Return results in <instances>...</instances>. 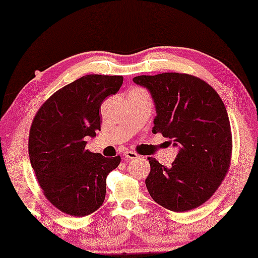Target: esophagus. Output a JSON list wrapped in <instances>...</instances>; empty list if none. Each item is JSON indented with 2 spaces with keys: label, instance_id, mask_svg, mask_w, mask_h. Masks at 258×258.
<instances>
[{
  "label": "esophagus",
  "instance_id": "1",
  "mask_svg": "<svg viewBox=\"0 0 258 258\" xmlns=\"http://www.w3.org/2000/svg\"><path fill=\"white\" fill-rule=\"evenodd\" d=\"M122 157H124V159H127V160H130V159H137L139 155H138L136 152L126 151V152H124V154H122Z\"/></svg>",
  "mask_w": 258,
  "mask_h": 258
}]
</instances>
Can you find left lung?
Here are the masks:
<instances>
[{"label":"left lung","mask_w":258,"mask_h":258,"mask_svg":"<svg viewBox=\"0 0 258 258\" xmlns=\"http://www.w3.org/2000/svg\"><path fill=\"white\" fill-rule=\"evenodd\" d=\"M133 82L147 89L154 101L153 133L168 138L179 150L169 168L148 158V193L172 212L197 208L215 193L229 168L233 144L222 99L190 75L165 72L138 76Z\"/></svg>","instance_id":"left-lung-1"}]
</instances>
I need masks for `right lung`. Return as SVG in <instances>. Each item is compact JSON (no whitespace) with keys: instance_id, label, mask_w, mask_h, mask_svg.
Segmentation results:
<instances>
[{"instance_id":"right-lung-1","label":"right lung","mask_w":258,"mask_h":258,"mask_svg":"<svg viewBox=\"0 0 258 258\" xmlns=\"http://www.w3.org/2000/svg\"><path fill=\"white\" fill-rule=\"evenodd\" d=\"M122 81V76H83L53 93L32 121L31 167L45 198L69 215L96 212L105 200L106 176L120 164L119 155L106 158L85 146L100 131L104 99L117 93Z\"/></svg>"}]
</instances>
